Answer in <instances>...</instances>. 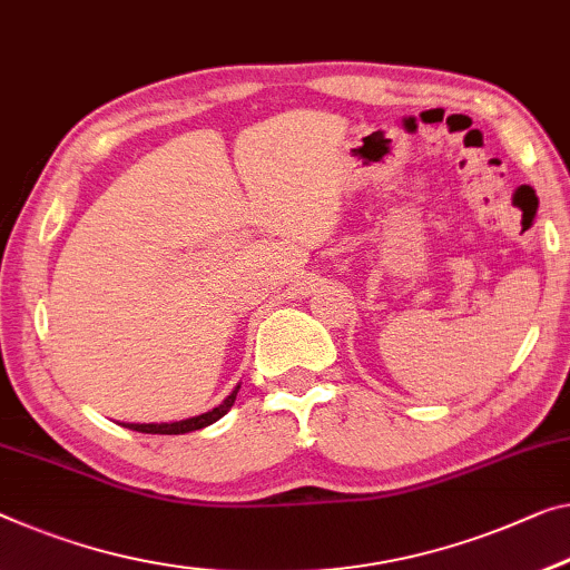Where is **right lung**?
<instances>
[{
    "instance_id": "obj_1",
    "label": "right lung",
    "mask_w": 570,
    "mask_h": 570,
    "mask_svg": "<svg viewBox=\"0 0 570 570\" xmlns=\"http://www.w3.org/2000/svg\"><path fill=\"white\" fill-rule=\"evenodd\" d=\"M236 392H239V387H236L229 397H226L222 405L208 410V413L198 415V417H188V420H178V423H121L125 428H129V431H137V433H157V435H180V433H190V431H200V428L212 425L216 423L218 417H224L226 413H229L234 400H236Z\"/></svg>"
}]
</instances>
